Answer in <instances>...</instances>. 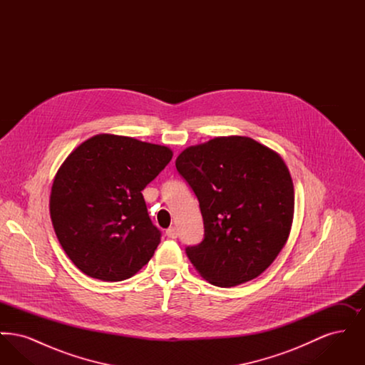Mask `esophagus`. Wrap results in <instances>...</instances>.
<instances>
[{"instance_id": "esophagus-1", "label": "esophagus", "mask_w": 365, "mask_h": 365, "mask_svg": "<svg viewBox=\"0 0 365 365\" xmlns=\"http://www.w3.org/2000/svg\"><path fill=\"white\" fill-rule=\"evenodd\" d=\"M165 234H167V237H168V238H173V240H175V238L178 237V230H176V227H170V228L165 231Z\"/></svg>"}]
</instances>
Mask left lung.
I'll return each instance as SVG.
<instances>
[{
	"label": "left lung",
	"instance_id": "left-lung-1",
	"mask_svg": "<svg viewBox=\"0 0 365 365\" xmlns=\"http://www.w3.org/2000/svg\"><path fill=\"white\" fill-rule=\"evenodd\" d=\"M176 170L198 198L204 240L186 255L209 283L257 278L289 238L294 187L277 152L247 137H219L185 149Z\"/></svg>",
	"mask_w": 365,
	"mask_h": 365
}]
</instances>
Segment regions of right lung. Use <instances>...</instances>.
<instances>
[{"label":"right lung","mask_w":365,"mask_h":365,"mask_svg":"<svg viewBox=\"0 0 365 365\" xmlns=\"http://www.w3.org/2000/svg\"><path fill=\"white\" fill-rule=\"evenodd\" d=\"M173 158L167 146L100 134L81 143L57 171L51 217L57 240L87 277L131 278L160 243L140 191Z\"/></svg>","instance_id":"obj_1"}]
</instances>
